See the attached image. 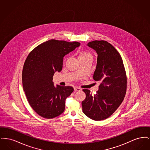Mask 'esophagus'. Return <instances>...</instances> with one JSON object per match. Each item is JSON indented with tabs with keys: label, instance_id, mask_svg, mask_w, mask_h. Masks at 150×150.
<instances>
[{
	"label": "esophagus",
	"instance_id": "1",
	"mask_svg": "<svg viewBox=\"0 0 150 150\" xmlns=\"http://www.w3.org/2000/svg\"><path fill=\"white\" fill-rule=\"evenodd\" d=\"M81 89L80 88H79V87H77V86H75V87H74V91H75V92H76V91H80Z\"/></svg>",
	"mask_w": 150,
	"mask_h": 150
}]
</instances>
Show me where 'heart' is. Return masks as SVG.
<instances>
[{
  "mask_svg": "<svg viewBox=\"0 0 150 150\" xmlns=\"http://www.w3.org/2000/svg\"><path fill=\"white\" fill-rule=\"evenodd\" d=\"M85 57H92L91 54L86 52H82L79 55V58H85Z\"/></svg>",
  "mask_w": 150,
  "mask_h": 150,
  "instance_id": "b5f03b06",
  "label": "heart"
}]
</instances>
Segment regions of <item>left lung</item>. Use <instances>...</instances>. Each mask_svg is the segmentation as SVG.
Here are the masks:
<instances>
[{"label":"left lung","mask_w":150,"mask_h":150,"mask_svg":"<svg viewBox=\"0 0 150 150\" xmlns=\"http://www.w3.org/2000/svg\"><path fill=\"white\" fill-rule=\"evenodd\" d=\"M87 45L98 54L93 79L100 84L93 96L89 90H83L86 94L81 102L83 112L90 119L100 121L110 117L121 105L127 92V79L121 56L114 46L105 40H94Z\"/></svg>","instance_id":"1"}]
</instances>
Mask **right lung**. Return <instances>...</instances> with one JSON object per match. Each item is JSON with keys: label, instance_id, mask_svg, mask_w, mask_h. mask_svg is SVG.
<instances>
[{"label": "right lung", "instance_id": "1", "mask_svg": "<svg viewBox=\"0 0 150 150\" xmlns=\"http://www.w3.org/2000/svg\"><path fill=\"white\" fill-rule=\"evenodd\" d=\"M80 43L51 39L29 53L22 70V86L30 106L40 116L52 119L63 113L65 100L74 88L54 86L53 76L62 69L63 58Z\"/></svg>", "mask_w": 150, "mask_h": 150}]
</instances>
